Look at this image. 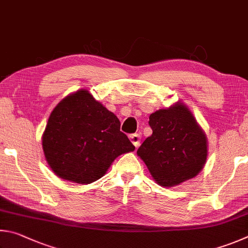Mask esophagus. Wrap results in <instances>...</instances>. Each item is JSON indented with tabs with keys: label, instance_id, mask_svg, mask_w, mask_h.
Wrapping results in <instances>:
<instances>
[{
	"label": "esophagus",
	"instance_id": "obj_1",
	"mask_svg": "<svg viewBox=\"0 0 248 248\" xmlns=\"http://www.w3.org/2000/svg\"><path fill=\"white\" fill-rule=\"evenodd\" d=\"M129 138H131V141L133 142V145L137 148L140 144V136L138 135V134H133V135L129 136Z\"/></svg>",
	"mask_w": 248,
	"mask_h": 248
}]
</instances>
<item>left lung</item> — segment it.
<instances>
[{
	"mask_svg": "<svg viewBox=\"0 0 248 248\" xmlns=\"http://www.w3.org/2000/svg\"><path fill=\"white\" fill-rule=\"evenodd\" d=\"M149 125L153 135L146 138L137 155L159 185L173 187L202 170L208 155L207 136L183 102L150 114Z\"/></svg>",
	"mask_w": 248,
	"mask_h": 248,
	"instance_id": "1",
	"label": "left lung"
}]
</instances>
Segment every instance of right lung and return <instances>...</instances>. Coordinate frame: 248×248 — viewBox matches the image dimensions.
Listing matches in <instances>:
<instances>
[{
	"label": "right lung",
	"mask_w": 248,
	"mask_h": 248,
	"mask_svg": "<svg viewBox=\"0 0 248 248\" xmlns=\"http://www.w3.org/2000/svg\"><path fill=\"white\" fill-rule=\"evenodd\" d=\"M121 123L88 90L68 94L51 112L42 134V149L56 176L90 184L106 174L112 162L135 150Z\"/></svg>",
	"instance_id": "1"
}]
</instances>
